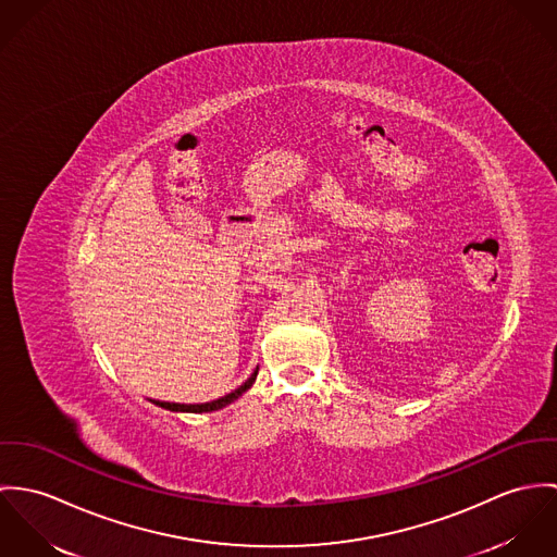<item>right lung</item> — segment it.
<instances>
[{
	"label": "right lung",
	"instance_id": "add662e5",
	"mask_svg": "<svg viewBox=\"0 0 557 557\" xmlns=\"http://www.w3.org/2000/svg\"><path fill=\"white\" fill-rule=\"evenodd\" d=\"M253 380H256V371H253L251 377H248V382L242 384L237 391H233V393H228V395H224V397H220V399H215V401H209V404H189V406H187V404L158 401V406H160V408H166V410H173V412H213V410H220V408L233 404L235 399H239V397L248 391L249 386L253 384Z\"/></svg>",
	"mask_w": 557,
	"mask_h": 557
}]
</instances>
